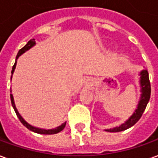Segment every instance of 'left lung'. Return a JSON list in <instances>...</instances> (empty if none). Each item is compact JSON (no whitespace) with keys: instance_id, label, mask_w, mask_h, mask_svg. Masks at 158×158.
I'll return each mask as SVG.
<instances>
[{"instance_id":"left-lung-1","label":"left lung","mask_w":158,"mask_h":158,"mask_svg":"<svg viewBox=\"0 0 158 158\" xmlns=\"http://www.w3.org/2000/svg\"><path fill=\"white\" fill-rule=\"evenodd\" d=\"M139 75H140L139 84H140V88H141L140 89V92H141L140 95L141 96H140V100H139L135 110L134 111L132 115L129 117L125 123H123L122 125H120L119 127L105 129L107 132H120V131H123V130H126L128 128H131L132 126H134L138 122L139 119L143 115L144 110L146 108V106L150 101L151 89H150V83L148 71L143 70L140 72Z\"/></svg>"}]
</instances>
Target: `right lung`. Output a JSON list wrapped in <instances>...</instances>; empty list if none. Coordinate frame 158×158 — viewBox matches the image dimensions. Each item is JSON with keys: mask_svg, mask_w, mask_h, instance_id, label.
Returning a JSON list of instances; mask_svg holds the SVG:
<instances>
[{"mask_svg": "<svg viewBox=\"0 0 158 158\" xmlns=\"http://www.w3.org/2000/svg\"><path fill=\"white\" fill-rule=\"evenodd\" d=\"M35 39H31V40H30V41L27 43V44H26L23 48H22L19 52H18V53H17V56H16V58H15V64L13 65V67H12V71H11V73H12V75H13V73H14L15 69V66H16V62H17L18 57H19L22 54H23L25 52L29 51L30 48H32V47L35 46ZM12 75H11V79H12ZM11 92H12V91H11ZM10 99H11V104H12V106H13V108H14V110L15 112V114H16V115H17V117L19 118L20 122L23 123V125H24L25 127L28 128V129H30V131H33V132H35V133H37V134H42V135H53V134L59 133L60 131H62L63 129L64 128V127H65V125H66V122H65V123H64L63 124H61L60 126L57 127V128H51V129H45V128H40L34 127V126L30 125V123H27L24 119L22 117V115L19 114V112H18L17 108H16V106H15V104L13 94H10Z\"/></svg>", "mask_w": 158, "mask_h": 158, "instance_id": "add662e5", "label": "right lung"}]
</instances>
